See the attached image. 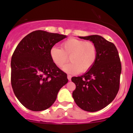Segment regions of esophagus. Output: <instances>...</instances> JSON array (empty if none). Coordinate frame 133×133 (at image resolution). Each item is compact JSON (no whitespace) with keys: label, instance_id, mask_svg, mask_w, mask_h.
Instances as JSON below:
<instances>
[{"label":"esophagus","instance_id":"34e87169","mask_svg":"<svg viewBox=\"0 0 133 133\" xmlns=\"http://www.w3.org/2000/svg\"><path fill=\"white\" fill-rule=\"evenodd\" d=\"M71 77H72L71 76V75H69V74H68V76H67V77H68V81H71Z\"/></svg>","mask_w":133,"mask_h":133}]
</instances>
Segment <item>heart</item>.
<instances>
[{"label":"heart","instance_id":"obj_1","mask_svg":"<svg viewBox=\"0 0 133 133\" xmlns=\"http://www.w3.org/2000/svg\"><path fill=\"white\" fill-rule=\"evenodd\" d=\"M62 49L53 46L50 50L52 62L62 68L69 61L71 62L63 67L67 73L77 74L88 71L93 66L97 57V48L95 43L75 38H70L62 43Z\"/></svg>","mask_w":133,"mask_h":133}]
</instances>
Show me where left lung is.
<instances>
[{
    "label": "left lung",
    "mask_w": 133,
    "mask_h": 133,
    "mask_svg": "<svg viewBox=\"0 0 133 133\" xmlns=\"http://www.w3.org/2000/svg\"><path fill=\"white\" fill-rule=\"evenodd\" d=\"M95 43L97 57L85 74L72 77L76 88L72 97L79 107L89 112L101 110L114 99L119 90L122 65L114 43L99 35L79 37Z\"/></svg>",
    "instance_id": "left-lung-1"
}]
</instances>
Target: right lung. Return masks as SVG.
<instances>
[{
	"label": "right lung",
	"instance_id": "right-lung-1",
	"mask_svg": "<svg viewBox=\"0 0 133 133\" xmlns=\"http://www.w3.org/2000/svg\"><path fill=\"white\" fill-rule=\"evenodd\" d=\"M65 35L42 30L26 35L16 47L11 62L14 93L25 107L45 110L55 102L60 89L68 82L67 74L52 62L50 50Z\"/></svg>",
	"mask_w": 133,
	"mask_h": 133
}]
</instances>
